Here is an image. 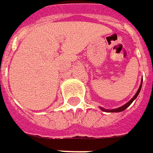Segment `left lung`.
<instances>
[{"label":"left lung","mask_w":153,"mask_h":153,"mask_svg":"<svg viewBox=\"0 0 153 153\" xmlns=\"http://www.w3.org/2000/svg\"><path fill=\"white\" fill-rule=\"evenodd\" d=\"M141 86H142V81H141V84H140V87H139V90H138V91L136 92V94L134 96V97L130 100L129 102H128V103H126V104H124L123 106L122 107H120V108H117V109H115V110H105V109H103L102 107H100V109L103 110V111H106V112H121V111H123L124 110H126L128 106H129L131 103H133V101L136 98L138 95H139V93H140V90H141Z\"/></svg>","instance_id":"left-lung-1"}]
</instances>
